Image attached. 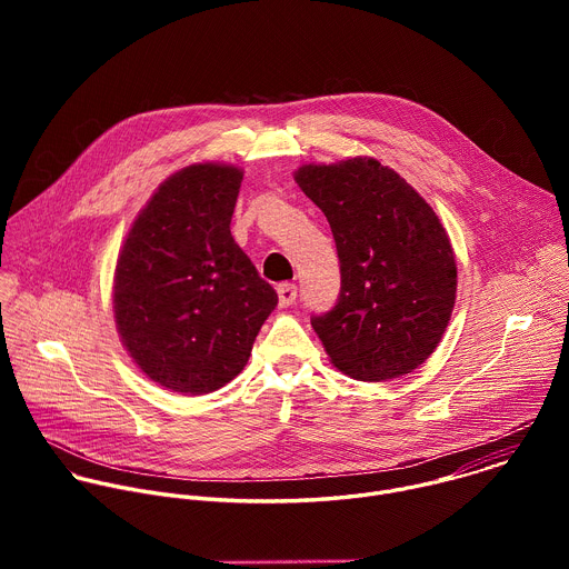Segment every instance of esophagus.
<instances>
[{
	"instance_id": "1",
	"label": "esophagus",
	"mask_w": 569,
	"mask_h": 569,
	"mask_svg": "<svg viewBox=\"0 0 569 569\" xmlns=\"http://www.w3.org/2000/svg\"><path fill=\"white\" fill-rule=\"evenodd\" d=\"M277 295H279V303H281L283 308H286V306H292L295 299H297V286H295V283H279Z\"/></svg>"
}]
</instances>
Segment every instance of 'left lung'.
I'll return each mask as SVG.
<instances>
[{
  "label": "left lung",
  "instance_id": "8db88e82",
  "mask_svg": "<svg viewBox=\"0 0 569 569\" xmlns=\"http://www.w3.org/2000/svg\"><path fill=\"white\" fill-rule=\"evenodd\" d=\"M295 182L327 216L338 248V303L310 319L331 362L365 382L415 371L441 342L457 295L437 213L371 157L308 164Z\"/></svg>",
  "mask_w": 569,
  "mask_h": 569
}]
</instances>
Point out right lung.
<instances>
[{"instance_id":"1","label":"right lung","mask_w":569,"mask_h":569,"mask_svg":"<svg viewBox=\"0 0 569 569\" xmlns=\"http://www.w3.org/2000/svg\"><path fill=\"white\" fill-rule=\"evenodd\" d=\"M242 171L193 164L161 182L114 272V319L137 367L180 393H209L248 365L279 297L231 236Z\"/></svg>"}]
</instances>
